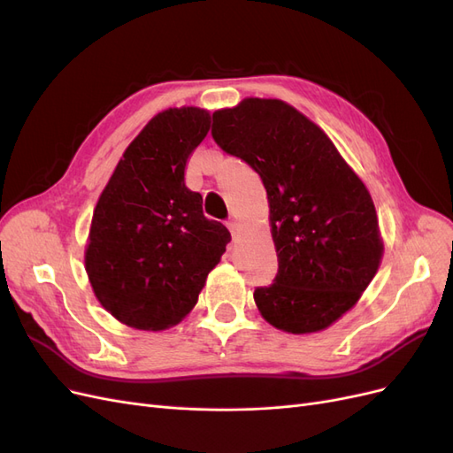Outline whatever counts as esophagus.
Segmentation results:
<instances>
[{"label":"esophagus","mask_w":453,"mask_h":453,"mask_svg":"<svg viewBox=\"0 0 453 453\" xmlns=\"http://www.w3.org/2000/svg\"><path fill=\"white\" fill-rule=\"evenodd\" d=\"M226 226H228V230L232 232V236H238L240 234V228H242V223H240V219H236V217H232V219H228V223H226Z\"/></svg>","instance_id":"esophagus-1"}]
</instances>
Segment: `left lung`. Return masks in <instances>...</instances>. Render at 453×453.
Returning a JSON list of instances; mask_svg holds the SVG:
<instances>
[{"mask_svg": "<svg viewBox=\"0 0 453 453\" xmlns=\"http://www.w3.org/2000/svg\"><path fill=\"white\" fill-rule=\"evenodd\" d=\"M211 135L268 195L278 273L253 293L260 315L285 333L323 331L355 306L383 255L365 183L326 134L281 100L219 109Z\"/></svg>", "mask_w": 453, "mask_h": 453, "instance_id": "left-lung-1", "label": "left lung"}]
</instances>
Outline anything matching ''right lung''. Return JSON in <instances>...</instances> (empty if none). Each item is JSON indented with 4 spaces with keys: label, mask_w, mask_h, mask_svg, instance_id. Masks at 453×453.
Returning a JSON list of instances; mask_svg holds the SVG:
<instances>
[{
    "label": "right lung",
    "mask_w": 453,
    "mask_h": 453,
    "mask_svg": "<svg viewBox=\"0 0 453 453\" xmlns=\"http://www.w3.org/2000/svg\"><path fill=\"white\" fill-rule=\"evenodd\" d=\"M211 125L205 109L173 107L147 122L92 215L85 268L100 304L142 331H164L195 308L230 242L208 219L185 166Z\"/></svg>",
    "instance_id": "1"
}]
</instances>
